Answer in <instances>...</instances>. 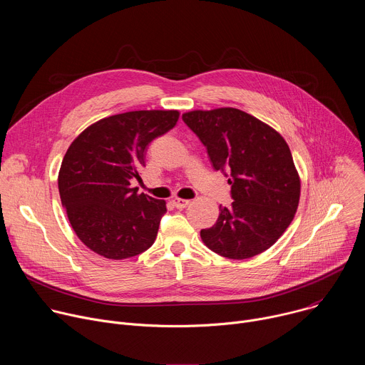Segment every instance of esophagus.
<instances>
[{"label":"esophagus","mask_w":365,"mask_h":365,"mask_svg":"<svg viewBox=\"0 0 365 365\" xmlns=\"http://www.w3.org/2000/svg\"><path fill=\"white\" fill-rule=\"evenodd\" d=\"M172 202H173V206H176L178 210H183V207H186V206L190 203V200H187V199H179V197L173 199Z\"/></svg>","instance_id":"obj_1"}]
</instances>
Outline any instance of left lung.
<instances>
[{
  "label": "left lung",
  "mask_w": 365,
  "mask_h": 365,
  "mask_svg": "<svg viewBox=\"0 0 365 365\" xmlns=\"http://www.w3.org/2000/svg\"><path fill=\"white\" fill-rule=\"evenodd\" d=\"M185 124L207 150L215 170L231 185V206L200 231L214 252L244 259L270 248L297 211L300 179L284 138L270 125L237 110L190 111Z\"/></svg>",
  "instance_id": "1"
}]
</instances>
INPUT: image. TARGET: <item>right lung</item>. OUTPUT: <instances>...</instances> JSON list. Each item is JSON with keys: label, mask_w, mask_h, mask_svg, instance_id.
I'll use <instances>...</instances> for the list:
<instances>
[{"label": "right lung", "mask_w": 365, "mask_h": 365, "mask_svg": "<svg viewBox=\"0 0 365 365\" xmlns=\"http://www.w3.org/2000/svg\"><path fill=\"white\" fill-rule=\"evenodd\" d=\"M179 120V111H130L102 118L69 145L58 178L62 205L78 238L93 252L124 259L150 248L166 202L138 193L148 144Z\"/></svg>", "instance_id": "right-lung-1"}]
</instances>
